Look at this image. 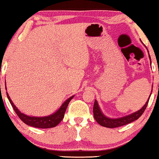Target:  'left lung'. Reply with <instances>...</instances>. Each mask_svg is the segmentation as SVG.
<instances>
[{"label": "left lung", "instance_id": "left-lung-1", "mask_svg": "<svg viewBox=\"0 0 159 159\" xmlns=\"http://www.w3.org/2000/svg\"><path fill=\"white\" fill-rule=\"evenodd\" d=\"M149 58H150V56H149ZM149 99H148V101H147V103H145V105H144V106L140 110H138V111L131 114V115L126 116L122 117V118H119V119H110L105 116L101 113V110H100L98 107V104L97 101H94V107H93L94 117V119H95V120L97 121V122L101 125V126H103V127L109 128H114L120 127V126L125 125L129 124V123L137 120V119H139L140 116H141L142 114L143 113V112L145 111L146 108H147L148 102H149Z\"/></svg>", "mask_w": 159, "mask_h": 159}]
</instances>
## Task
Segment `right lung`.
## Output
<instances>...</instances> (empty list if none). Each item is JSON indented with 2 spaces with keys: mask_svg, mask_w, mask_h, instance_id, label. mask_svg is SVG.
I'll list each match as a JSON object with an SVG mask.
<instances>
[{
  "mask_svg": "<svg viewBox=\"0 0 159 159\" xmlns=\"http://www.w3.org/2000/svg\"><path fill=\"white\" fill-rule=\"evenodd\" d=\"M7 95L9 101H10V103H11L14 111L16 112V113L17 114L18 116L19 117V119H20L23 122L25 123L26 125H28L29 126L40 128H50L56 127V125H58L61 121L62 120V119L64 118L66 109H67V106H68V103H70L71 99L74 97V96H72V97L69 98L61 105V107L59 108V110L57 112H56L55 113H53L52 115L45 117H33L28 116H26L25 114H23L21 113V112L16 108V107L13 104V103L12 102L8 93H7Z\"/></svg>",
  "mask_w": 159,
  "mask_h": 159,
  "instance_id": "add662e5",
  "label": "right lung"
}]
</instances>
